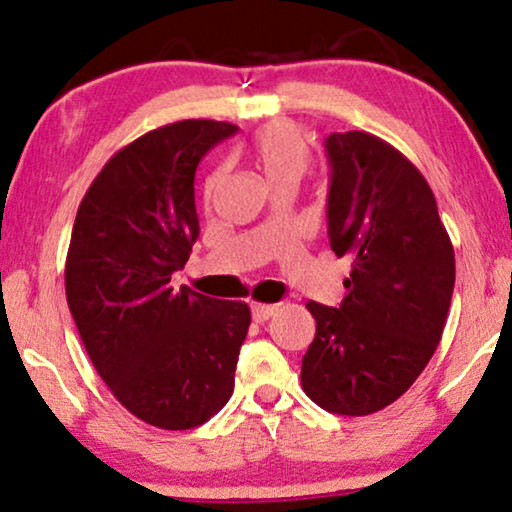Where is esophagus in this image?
Instances as JSON below:
<instances>
[{
  "label": "esophagus",
  "mask_w": 512,
  "mask_h": 512,
  "mask_svg": "<svg viewBox=\"0 0 512 512\" xmlns=\"http://www.w3.org/2000/svg\"><path fill=\"white\" fill-rule=\"evenodd\" d=\"M250 310H253V319L255 322H266L273 312L278 310V305H271V303H253L250 305Z\"/></svg>",
  "instance_id": "esophagus-1"
}]
</instances>
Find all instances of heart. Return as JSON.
Returning <instances> with one entry per match:
<instances>
[{"label": "heart", "instance_id": "obj_1", "mask_svg": "<svg viewBox=\"0 0 512 512\" xmlns=\"http://www.w3.org/2000/svg\"><path fill=\"white\" fill-rule=\"evenodd\" d=\"M253 151L271 186L285 179L299 181L310 163L308 142L287 121H273L262 128L253 140Z\"/></svg>", "mask_w": 512, "mask_h": 512}]
</instances>
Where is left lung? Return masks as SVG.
I'll return each instance as SVG.
<instances>
[{
  "label": "left lung",
  "mask_w": 512,
  "mask_h": 512,
  "mask_svg": "<svg viewBox=\"0 0 512 512\" xmlns=\"http://www.w3.org/2000/svg\"><path fill=\"white\" fill-rule=\"evenodd\" d=\"M329 239L352 259L338 308L310 301L317 322L301 384L319 407L368 416L388 407L430 363L455 285V253L432 188L377 135L326 137Z\"/></svg>",
  "instance_id": "left-lung-1"
}]
</instances>
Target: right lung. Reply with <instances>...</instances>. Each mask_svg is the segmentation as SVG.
<instances>
[{"instance_id": "obj_1", "label": "right lung", "mask_w": 512, "mask_h": 512, "mask_svg": "<svg viewBox=\"0 0 512 512\" xmlns=\"http://www.w3.org/2000/svg\"><path fill=\"white\" fill-rule=\"evenodd\" d=\"M239 126L183 119L119 149L91 181L66 255V301L114 398L160 430L207 423L234 391L250 308L170 280L200 236L195 172Z\"/></svg>"}]
</instances>
